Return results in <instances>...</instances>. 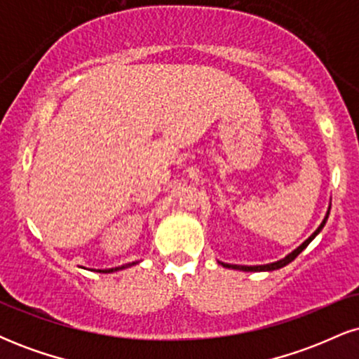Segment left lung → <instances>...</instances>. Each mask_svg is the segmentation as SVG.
Listing matches in <instances>:
<instances>
[{
    "label": "left lung",
    "instance_id": "1",
    "mask_svg": "<svg viewBox=\"0 0 359 359\" xmlns=\"http://www.w3.org/2000/svg\"><path fill=\"white\" fill-rule=\"evenodd\" d=\"M329 211H331V208H329ZM329 211H327V214H325L324 221L320 222V226H319V228H317L316 231L312 233L311 236H309L307 240L304 241L302 245H300L297 250H294V251H292V253H288L285 258L278 259V262H273V263H266V265H255V266H246V265H229V263H222V262H219V263H221L222 266H226V269H233V270H243V271H271V270H278V269H282V266H285V265H288V263H290V262H294V259L297 258L299 255L302 253V251L307 248V245H309V243H311V241L314 240V238L317 236V234H319L320 231H323V228H324L325 221H327V217H329Z\"/></svg>",
    "mask_w": 359,
    "mask_h": 359
}]
</instances>
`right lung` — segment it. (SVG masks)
I'll use <instances>...</instances> for the list:
<instances>
[{"mask_svg":"<svg viewBox=\"0 0 359 359\" xmlns=\"http://www.w3.org/2000/svg\"><path fill=\"white\" fill-rule=\"evenodd\" d=\"M131 265H137V262H133V263H128V265H123V266H116V269H108V270H96V271H100V273H111V271H118V270L128 269V266H131Z\"/></svg>","mask_w":359,"mask_h":359,"instance_id":"1","label":"right lung"}]
</instances>
